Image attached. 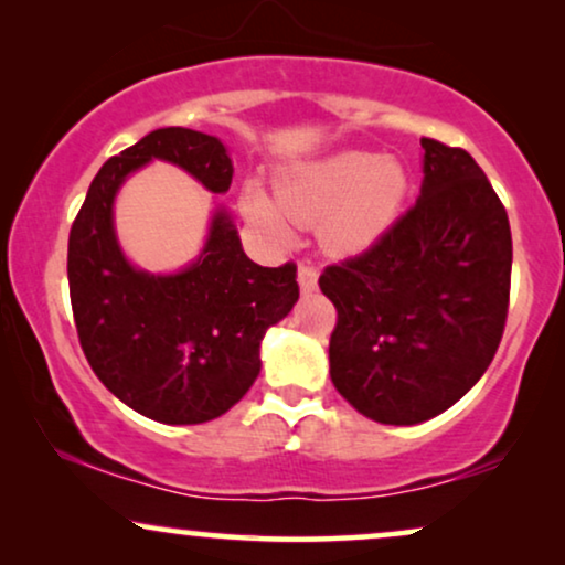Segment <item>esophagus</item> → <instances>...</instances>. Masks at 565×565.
Segmentation results:
<instances>
[{"label": "esophagus", "mask_w": 565, "mask_h": 565, "mask_svg": "<svg viewBox=\"0 0 565 565\" xmlns=\"http://www.w3.org/2000/svg\"><path fill=\"white\" fill-rule=\"evenodd\" d=\"M317 280H319V269L311 265V262H300L298 265V285L303 292L317 290Z\"/></svg>", "instance_id": "34e87169"}]
</instances>
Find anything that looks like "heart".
Instances as JSON below:
<instances>
[{"label": "heart", "mask_w": 565, "mask_h": 565, "mask_svg": "<svg viewBox=\"0 0 565 565\" xmlns=\"http://www.w3.org/2000/svg\"><path fill=\"white\" fill-rule=\"evenodd\" d=\"M407 194L405 168L373 152H342L285 175L275 204L248 186L244 207L262 231L288 238L296 223L324 220V241L334 252H363L397 220Z\"/></svg>", "instance_id": "obj_1"}]
</instances>
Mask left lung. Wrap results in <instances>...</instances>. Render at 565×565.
Masks as SVG:
<instances>
[{"label": "left lung", "mask_w": 565, "mask_h": 565, "mask_svg": "<svg viewBox=\"0 0 565 565\" xmlns=\"http://www.w3.org/2000/svg\"><path fill=\"white\" fill-rule=\"evenodd\" d=\"M423 189L363 254L324 267L337 309L334 390L384 426L441 415L478 384L501 345L511 228L488 175L461 148L423 137Z\"/></svg>", "instance_id": "obj_1"}]
</instances>
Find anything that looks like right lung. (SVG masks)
Here are the masks:
<instances>
[{"label":"right lung","instance_id":"add662e5","mask_svg":"<svg viewBox=\"0 0 565 565\" xmlns=\"http://www.w3.org/2000/svg\"><path fill=\"white\" fill-rule=\"evenodd\" d=\"M181 166L210 192H228L231 158L217 137L150 131L95 173L70 231L67 277L79 348L124 405L168 426H194L236 405L259 376V342L298 300L296 265L259 267L217 212L204 252L179 275L139 273L114 236L121 181L148 160Z\"/></svg>","mask_w":565,"mask_h":565}]
</instances>
